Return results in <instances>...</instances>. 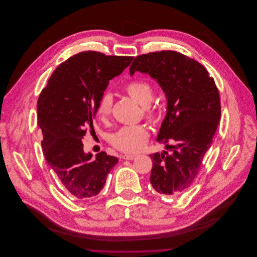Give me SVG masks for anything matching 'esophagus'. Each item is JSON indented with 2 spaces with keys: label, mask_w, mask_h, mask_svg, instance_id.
I'll list each match as a JSON object with an SVG mask.
<instances>
[{
  "label": "esophagus",
  "mask_w": 257,
  "mask_h": 257,
  "mask_svg": "<svg viewBox=\"0 0 257 257\" xmlns=\"http://www.w3.org/2000/svg\"><path fill=\"white\" fill-rule=\"evenodd\" d=\"M137 156L136 155H130V154H125V155L122 156V159L124 160H134Z\"/></svg>",
  "instance_id": "obj_1"
}]
</instances>
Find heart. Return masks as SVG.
<instances>
[{"mask_svg": "<svg viewBox=\"0 0 257 257\" xmlns=\"http://www.w3.org/2000/svg\"><path fill=\"white\" fill-rule=\"evenodd\" d=\"M126 93L142 106H147L151 103L154 96L152 86L146 81H134L126 85ZM113 98L110 93H105L101 97L97 108V114L100 120L107 121L112 111ZM145 116L150 121H156L158 118L157 112L149 107L144 109ZM149 139V132L143 125L124 126L116 132L111 137V144L117 150L125 153H136L144 148Z\"/></svg>", "mask_w": 257, "mask_h": 257, "instance_id": "b5f03b06", "label": "heart"}]
</instances>
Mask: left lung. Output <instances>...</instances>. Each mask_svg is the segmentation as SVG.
<instances>
[{"label":"left lung","mask_w":257,"mask_h":257,"mask_svg":"<svg viewBox=\"0 0 257 257\" xmlns=\"http://www.w3.org/2000/svg\"><path fill=\"white\" fill-rule=\"evenodd\" d=\"M137 71L157 80L167 98L157 141L172 153L151 154L150 180L159 193L175 196L193 182L212 146L221 118L219 90L206 68L174 50L138 56L131 76Z\"/></svg>","instance_id":"obj_1"}]
</instances>
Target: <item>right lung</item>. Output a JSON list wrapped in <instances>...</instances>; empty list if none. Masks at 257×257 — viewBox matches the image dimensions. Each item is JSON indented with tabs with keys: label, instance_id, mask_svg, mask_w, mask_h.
I'll list each match as a JSON object with an SVG mask.
<instances>
[{
	"label": "right lung",
	"instance_id": "add662e5",
	"mask_svg": "<svg viewBox=\"0 0 257 257\" xmlns=\"http://www.w3.org/2000/svg\"><path fill=\"white\" fill-rule=\"evenodd\" d=\"M133 57L83 51L62 63L50 76L37 101L41 146L48 166L75 198L86 199L103 188L118 159L83 151L82 139L93 130L101 97L109 80L130 66Z\"/></svg>",
	"mask_w": 257,
	"mask_h": 257
}]
</instances>
